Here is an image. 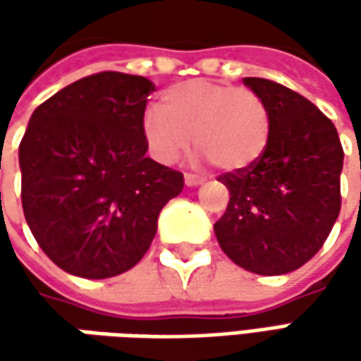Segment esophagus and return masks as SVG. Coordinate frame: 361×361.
<instances>
[{
  "label": "esophagus",
  "instance_id": "1",
  "mask_svg": "<svg viewBox=\"0 0 361 361\" xmlns=\"http://www.w3.org/2000/svg\"><path fill=\"white\" fill-rule=\"evenodd\" d=\"M202 176H199V174H192V173H185V183H187V187H197V185H201Z\"/></svg>",
  "mask_w": 361,
  "mask_h": 361
}]
</instances>
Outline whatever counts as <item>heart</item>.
<instances>
[{
    "mask_svg": "<svg viewBox=\"0 0 361 361\" xmlns=\"http://www.w3.org/2000/svg\"><path fill=\"white\" fill-rule=\"evenodd\" d=\"M142 134L152 154L176 162L190 145L225 171L251 166L271 136L267 102L249 88L213 80H187L162 92L159 110L146 112Z\"/></svg>",
    "mask_w": 361,
    "mask_h": 361,
    "instance_id": "obj_1",
    "label": "heart"
}]
</instances>
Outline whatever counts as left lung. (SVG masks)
Instances as JSON below:
<instances>
[{
  "instance_id": "left-lung-1",
  "label": "left lung",
  "mask_w": 361,
  "mask_h": 361,
  "mask_svg": "<svg viewBox=\"0 0 361 361\" xmlns=\"http://www.w3.org/2000/svg\"><path fill=\"white\" fill-rule=\"evenodd\" d=\"M271 112L265 152L251 166L219 174L229 204L215 223L225 255L257 275L305 265L340 215L343 148L334 122L301 94L265 78H245Z\"/></svg>"
}]
</instances>
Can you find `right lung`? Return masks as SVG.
Returning a JSON list of instances; mask_svg holds the SVG:
<instances>
[{"instance_id":"right-lung-1","label":"right lung","mask_w":361,"mask_h":361,"mask_svg":"<svg viewBox=\"0 0 361 361\" xmlns=\"http://www.w3.org/2000/svg\"><path fill=\"white\" fill-rule=\"evenodd\" d=\"M142 76L98 72L34 110L20 142L21 207L42 251L66 273L132 269L157 235L183 173L146 157Z\"/></svg>"}]
</instances>
